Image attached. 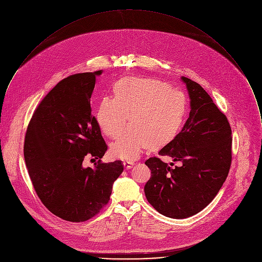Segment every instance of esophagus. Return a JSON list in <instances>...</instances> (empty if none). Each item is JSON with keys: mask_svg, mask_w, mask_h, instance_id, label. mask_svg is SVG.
Listing matches in <instances>:
<instances>
[{"mask_svg": "<svg viewBox=\"0 0 262 262\" xmlns=\"http://www.w3.org/2000/svg\"><path fill=\"white\" fill-rule=\"evenodd\" d=\"M123 164H124V167H125L126 169H130V168L133 167L134 162H133V161H124Z\"/></svg>", "mask_w": 262, "mask_h": 262, "instance_id": "esophagus-1", "label": "esophagus"}]
</instances>
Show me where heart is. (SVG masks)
Segmentation results:
<instances>
[{
  "mask_svg": "<svg viewBox=\"0 0 262 262\" xmlns=\"http://www.w3.org/2000/svg\"><path fill=\"white\" fill-rule=\"evenodd\" d=\"M131 125L112 143L110 152L122 159H135L148 145L160 146L180 131L186 113L184 94L154 78L126 77L114 86V97L101 99L97 122L109 137Z\"/></svg>",
  "mask_w": 262,
  "mask_h": 262,
  "instance_id": "1",
  "label": "heart"
}]
</instances>
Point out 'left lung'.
Listing matches in <instances>:
<instances>
[{"instance_id": "8db88e82", "label": "left lung", "mask_w": 262, "mask_h": 262, "mask_svg": "<svg viewBox=\"0 0 262 262\" xmlns=\"http://www.w3.org/2000/svg\"><path fill=\"white\" fill-rule=\"evenodd\" d=\"M190 100V111L182 131L159 155L180 166L150 157L145 164L151 178L144 187L150 205L160 214L185 219L206 208L217 195L232 160V131L223 113L195 81L182 76Z\"/></svg>"}]
</instances>
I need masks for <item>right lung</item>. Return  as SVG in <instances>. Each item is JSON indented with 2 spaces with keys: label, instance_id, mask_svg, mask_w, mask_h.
<instances>
[{
  "label": "right lung",
  "instance_id": "obj_1",
  "mask_svg": "<svg viewBox=\"0 0 262 262\" xmlns=\"http://www.w3.org/2000/svg\"><path fill=\"white\" fill-rule=\"evenodd\" d=\"M103 71L70 75L41 101L28 125L24 158L42 204L55 216L83 222L109 202L113 184L123 172L120 160L102 163L108 149L91 97ZM99 159L84 168V157Z\"/></svg>",
  "mask_w": 262,
  "mask_h": 262
}]
</instances>
